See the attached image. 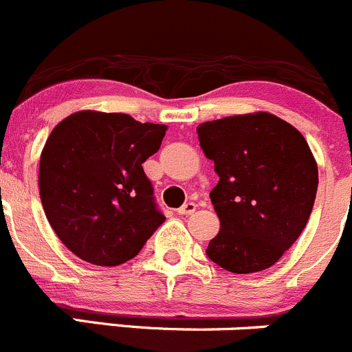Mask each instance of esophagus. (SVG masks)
<instances>
[{
  "instance_id": "1",
  "label": "esophagus",
  "mask_w": 352,
  "mask_h": 352,
  "mask_svg": "<svg viewBox=\"0 0 352 352\" xmlns=\"http://www.w3.org/2000/svg\"><path fill=\"white\" fill-rule=\"evenodd\" d=\"M195 209H197V204H193V202H186L185 206L179 207L178 212H179V214H185V216H190V214L195 212Z\"/></svg>"
}]
</instances>
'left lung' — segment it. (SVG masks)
<instances>
[{"label": "left lung", "instance_id": "8db88e82", "mask_svg": "<svg viewBox=\"0 0 352 352\" xmlns=\"http://www.w3.org/2000/svg\"><path fill=\"white\" fill-rule=\"evenodd\" d=\"M197 133L219 176L210 202L221 228L207 256L239 274L273 266L299 239L316 199L306 138L270 112L207 120Z\"/></svg>", "mask_w": 352, "mask_h": 352}]
</instances>
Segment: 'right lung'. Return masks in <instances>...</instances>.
Listing matches in <instances>:
<instances>
[{"label":"right lung","instance_id":"add662e5","mask_svg":"<svg viewBox=\"0 0 352 352\" xmlns=\"http://www.w3.org/2000/svg\"><path fill=\"white\" fill-rule=\"evenodd\" d=\"M166 129L96 110L70 113L53 128L39 160V195L70 252L96 266H119L166 221L143 170Z\"/></svg>","mask_w":352,"mask_h":352}]
</instances>
